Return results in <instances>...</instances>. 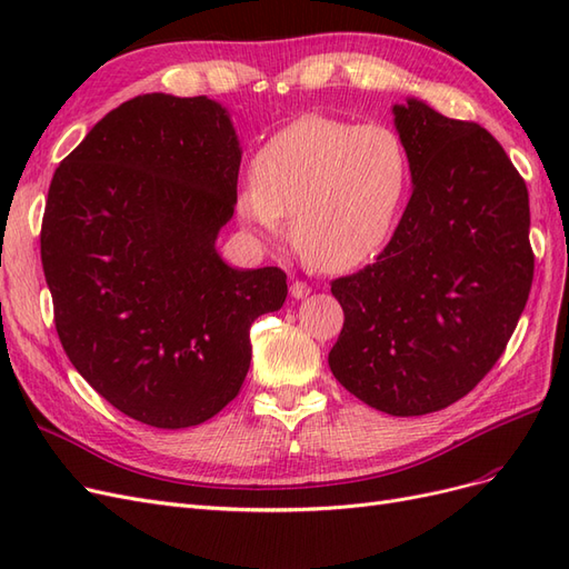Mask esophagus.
I'll use <instances>...</instances> for the list:
<instances>
[{
    "mask_svg": "<svg viewBox=\"0 0 569 569\" xmlns=\"http://www.w3.org/2000/svg\"><path fill=\"white\" fill-rule=\"evenodd\" d=\"M308 295H311V284H306V282L291 284V297H295V299H306Z\"/></svg>",
    "mask_w": 569,
    "mask_h": 569,
    "instance_id": "esophagus-1",
    "label": "esophagus"
}]
</instances>
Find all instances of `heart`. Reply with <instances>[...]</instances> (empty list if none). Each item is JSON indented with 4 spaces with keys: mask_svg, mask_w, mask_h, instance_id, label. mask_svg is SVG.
<instances>
[{
    "mask_svg": "<svg viewBox=\"0 0 569 569\" xmlns=\"http://www.w3.org/2000/svg\"><path fill=\"white\" fill-rule=\"evenodd\" d=\"M237 211L266 239L291 234L299 253L322 272H347L380 253L399 222L410 166L391 128L337 118L291 120L258 149Z\"/></svg>",
    "mask_w": 569,
    "mask_h": 569,
    "instance_id": "1",
    "label": "heart"
}]
</instances>
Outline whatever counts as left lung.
Masks as SVG:
<instances>
[{"instance_id": "left-lung-1", "label": "left lung", "mask_w": 569, "mask_h": 569, "mask_svg": "<svg viewBox=\"0 0 569 569\" xmlns=\"http://www.w3.org/2000/svg\"><path fill=\"white\" fill-rule=\"evenodd\" d=\"M412 194L372 266L332 282L337 382L396 418L470 393L518 327L533 278L529 194L493 137L422 99L393 104Z\"/></svg>"}]
</instances>
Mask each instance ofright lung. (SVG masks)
I'll use <instances>...</instances> for the list:
<instances>
[{"label": "right lung", "instance_id": "obj_1", "mask_svg": "<svg viewBox=\"0 0 569 569\" xmlns=\"http://www.w3.org/2000/svg\"><path fill=\"white\" fill-rule=\"evenodd\" d=\"M242 161L228 109L151 92L107 113L49 184L40 251L66 356L128 418L201 425L239 393L280 268L216 251Z\"/></svg>", "mask_w": 569, "mask_h": 569}]
</instances>
